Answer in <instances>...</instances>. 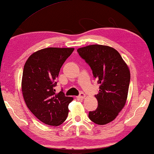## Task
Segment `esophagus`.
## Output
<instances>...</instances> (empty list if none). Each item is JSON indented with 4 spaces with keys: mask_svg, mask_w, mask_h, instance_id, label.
I'll use <instances>...</instances> for the list:
<instances>
[{
    "mask_svg": "<svg viewBox=\"0 0 154 154\" xmlns=\"http://www.w3.org/2000/svg\"><path fill=\"white\" fill-rule=\"evenodd\" d=\"M79 98H82V99L85 98V94L83 93V92H80V94L79 95Z\"/></svg>",
    "mask_w": 154,
    "mask_h": 154,
    "instance_id": "1",
    "label": "esophagus"
}]
</instances>
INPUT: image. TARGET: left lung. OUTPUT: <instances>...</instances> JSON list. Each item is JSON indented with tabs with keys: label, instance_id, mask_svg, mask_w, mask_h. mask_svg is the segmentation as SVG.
Returning a JSON list of instances; mask_svg holds the SVG:
<instances>
[{
	"label": "left lung",
	"instance_id": "1",
	"mask_svg": "<svg viewBox=\"0 0 154 154\" xmlns=\"http://www.w3.org/2000/svg\"><path fill=\"white\" fill-rule=\"evenodd\" d=\"M82 58L90 66L93 76L100 84L95 95L98 106L89 112V118L97 125L109 123L123 108L130 83V71L119 52L103 45H89L77 49Z\"/></svg>",
	"mask_w": 154,
	"mask_h": 154
}]
</instances>
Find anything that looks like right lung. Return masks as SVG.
Here are the masks:
<instances>
[{"instance_id": "add662e5", "label": "right lung", "mask_w": 154, "mask_h": 154, "mask_svg": "<svg viewBox=\"0 0 154 154\" xmlns=\"http://www.w3.org/2000/svg\"><path fill=\"white\" fill-rule=\"evenodd\" d=\"M74 48H46L32 54L25 64L22 92L27 108L36 118L50 126L63 123L73 98L55 87L60 69Z\"/></svg>"}]
</instances>
